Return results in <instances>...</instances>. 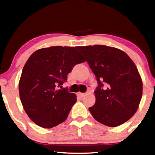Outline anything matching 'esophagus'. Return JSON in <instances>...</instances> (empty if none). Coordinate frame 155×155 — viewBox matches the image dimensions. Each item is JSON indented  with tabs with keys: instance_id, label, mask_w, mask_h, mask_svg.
<instances>
[{
	"instance_id": "34e87169",
	"label": "esophagus",
	"mask_w": 155,
	"mask_h": 155,
	"mask_svg": "<svg viewBox=\"0 0 155 155\" xmlns=\"http://www.w3.org/2000/svg\"><path fill=\"white\" fill-rule=\"evenodd\" d=\"M77 96L78 97H80V98H82L83 97L85 96V93H80V92H78V93H77Z\"/></svg>"
}]
</instances>
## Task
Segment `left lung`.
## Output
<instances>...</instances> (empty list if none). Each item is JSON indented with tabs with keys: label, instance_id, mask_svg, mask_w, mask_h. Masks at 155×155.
Instances as JSON below:
<instances>
[{
	"label": "left lung",
	"instance_id": "obj_1",
	"mask_svg": "<svg viewBox=\"0 0 155 155\" xmlns=\"http://www.w3.org/2000/svg\"><path fill=\"white\" fill-rule=\"evenodd\" d=\"M95 75L96 101L89 111L96 120L115 127L129 120L139 107L142 80L137 68L124 51L103 45L79 46ZM107 88L102 89L103 84Z\"/></svg>",
	"mask_w": 155,
	"mask_h": 155
}]
</instances>
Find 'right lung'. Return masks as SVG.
<instances>
[{
    "label": "right lung",
    "instance_id": "right-lung-1",
    "mask_svg": "<svg viewBox=\"0 0 155 155\" xmlns=\"http://www.w3.org/2000/svg\"><path fill=\"white\" fill-rule=\"evenodd\" d=\"M86 60L74 47L52 46L37 50L24 64L19 82L21 104L38 126L50 129L66 120L77 101L67 89H58L75 64Z\"/></svg>",
    "mask_w": 155,
    "mask_h": 155
}]
</instances>
